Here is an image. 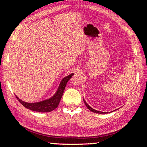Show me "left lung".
Returning <instances> with one entry per match:
<instances>
[{
  "label": "left lung",
  "mask_w": 147,
  "mask_h": 147,
  "mask_svg": "<svg viewBox=\"0 0 147 147\" xmlns=\"http://www.w3.org/2000/svg\"><path fill=\"white\" fill-rule=\"evenodd\" d=\"M84 102L85 103V104H86V106L87 108H88L89 109V110L91 111L92 112H94V113H100V114H106V113H108V112H102V111H97V110H96V109L92 108L91 106H89L88 105V104L85 101V100H84Z\"/></svg>",
  "instance_id": "left-lung-1"
}]
</instances>
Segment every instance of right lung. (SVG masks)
<instances>
[{
  "label": "right lung",
  "mask_w": 147,
  "mask_h": 147,
  "mask_svg": "<svg viewBox=\"0 0 147 147\" xmlns=\"http://www.w3.org/2000/svg\"><path fill=\"white\" fill-rule=\"evenodd\" d=\"M73 74L74 73H72L62 79L56 93L51 98L46 99V100L38 102L29 103L21 100L16 95V96L17 100L22 104V105L27 109L34 111H38V112H50V111L54 110L58 107L62 97V95L63 94V91L66 87L67 83L71 78V77L73 76Z\"/></svg>",
  "instance_id": "obj_1"
}]
</instances>
